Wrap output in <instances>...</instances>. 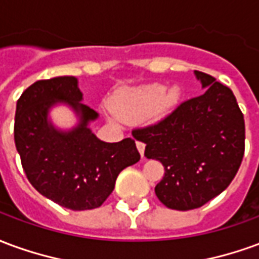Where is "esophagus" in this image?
I'll use <instances>...</instances> for the list:
<instances>
[{"label":"esophagus","mask_w":259,"mask_h":259,"mask_svg":"<svg viewBox=\"0 0 259 259\" xmlns=\"http://www.w3.org/2000/svg\"><path fill=\"white\" fill-rule=\"evenodd\" d=\"M136 146H137V150L140 152L141 157H144V150H146V144L141 143V141H136Z\"/></svg>","instance_id":"1"}]
</instances>
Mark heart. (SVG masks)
<instances>
[{
  "mask_svg": "<svg viewBox=\"0 0 259 259\" xmlns=\"http://www.w3.org/2000/svg\"><path fill=\"white\" fill-rule=\"evenodd\" d=\"M180 97L182 91L178 85L166 90L163 84L151 83L118 93L113 98L112 108L124 120H139L146 115L159 119L179 104Z\"/></svg>",
  "mask_w": 259,
  "mask_h": 259,
  "instance_id": "1",
  "label": "heart"
}]
</instances>
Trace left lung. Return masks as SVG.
<instances>
[{
  "mask_svg": "<svg viewBox=\"0 0 259 259\" xmlns=\"http://www.w3.org/2000/svg\"><path fill=\"white\" fill-rule=\"evenodd\" d=\"M205 91L182 102L166 118L133 130L146 144L147 158L165 168L155 186L170 209L200 208L228 187L244 157L245 126L233 91L209 74L194 70Z\"/></svg>",
  "mask_w": 259,
  "mask_h": 259,
  "instance_id": "left-lung-1",
  "label": "left lung"
}]
</instances>
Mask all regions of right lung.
Segmentation results:
<instances>
[{
	"label": "right lung",
	"mask_w": 259,
	"mask_h": 259,
	"mask_svg": "<svg viewBox=\"0 0 259 259\" xmlns=\"http://www.w3.org/2000/svg\"><path fill=\"white\" fill-rule=\"evenodd\" d=\"M81 100L73 76L38 80L22 93L15 113V146L29 182L40 194L73 211L101 206L118 175L140 161L133 139H97L89 123L98 113ZM57 103H66L78 115L79 123L70 131L57 130L48 119Z\"/></svg>",
	"instance_id": "1"
}]
</instances>
